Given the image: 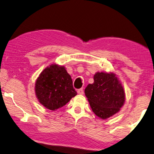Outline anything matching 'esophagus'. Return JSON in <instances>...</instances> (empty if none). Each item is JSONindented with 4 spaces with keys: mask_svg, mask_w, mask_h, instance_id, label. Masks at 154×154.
<instances>
[{
    "mask_svg": "<svg viewBox=\"0 0 154 154\" xmlns=\"http://www.w3.org/2000/svg\"><path fill=\"white\" fill-rule=\"evenodd\" d=\"M77 93L79 94H84V90H83V88H80L79 90H77Z\"/></svg>",
    "mask_w": 154,
    "mask_h": 154,
    "instance_id": "1",
    "label": "esophagus"
}]
</instances>
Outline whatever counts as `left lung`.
Here are the masks:
<instances>
[{"label":"left lung","mask_w":154,"mask_h":154,"mask_svg":"<svg viewBox=\"0 0 154 154\" xmlns=\"http://www.w3.org/2000/svg\"><path fill=\"white\" fill-rule=\"evenodd\" d=\"M84 92L92 110L102 119L117 113L125 101L123 87L113 72H96L94 83L88 85Z\"/></svg>","instance_id":"8db88e82"}]
</instances>
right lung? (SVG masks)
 <instances>
[{
	"mask_svg": "<svg viewBox=\"0 0 154 154\" xmlns=\"http://www.w3.org/2000/svg\"><path fill=\"white\" fill-rule=\"evenodd\" d=\"M35 95L46 108L56 110L77 95L70 75L64 66L52 64L46 67L35 82Z\"/></svg>",
	"mask_w": 154,
	"mask_h": 154,
	"instance_id": "right-lung-1",
	"label": "right lung"
}]
</instances>
